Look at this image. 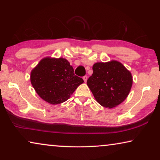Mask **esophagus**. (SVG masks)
I'll use <instances>...</instances> for the list:
<instances>
[{
  "label": "esophagus",
  "mask_w": 160,
  "mask_h": 160,
  "mask_svg": "<svg viewBox=\"0 0 160 160\" xmlns=\"http://www.w3.org/2000/svg\"><path fill=\"white\" fill-rule=\"evenodd\" d=\"M83 79H84V82H87V76H84V77H83Z\"/></svg>",
  "instance_id": "obj_1"
}]
</instances>
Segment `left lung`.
I'll list each match as a JSON object with an SVG mask.
<instances>
[{"mask_svg": "<svg viewBox=\"0 0 160 160\" xmlns=\"http://www.w3.org/2000/svg\"><path fill=\"white\" fill-rule=\"evenodd\" d=\"M87 84L96 101L105 108H112L128 97L132 85V76L121 62L111 60L96 62Z\"/></svg>", "mask_w": 160, "mask_h": 160, "instance_id": "obj_1", "label": "left lung"}]
</instances>
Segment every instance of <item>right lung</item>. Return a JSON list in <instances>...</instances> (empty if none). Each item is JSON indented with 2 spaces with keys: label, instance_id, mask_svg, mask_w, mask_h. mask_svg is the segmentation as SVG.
<instances>
[{
  "label": "right lung",
  "instance_id": "obj_1",
  "mask_svg": "<svg viewBox=\"0 0 160 160\" xmlns=\"http://www.w3.org/2000/svg\"><path fill=\"white\" fill-rule=\"evenodd\" d=\"M66 59L46 57L30 73V82L41 99L52 105L69 99L84 80L75 76Z\"/></svg>",
  "mask_w": 160,
  "mask_h": 160
}]
</instances>
